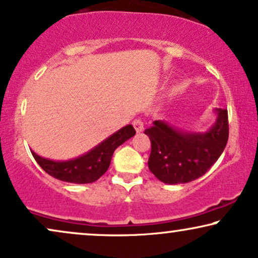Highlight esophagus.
Wrapping results in <instances>:
<instances>
[{"instance_id": "obj_1", "label": "esophagus", "mask_w": 258, "mask_h": 258, "mask_svg": "<svg viewBox=\"0 0 258 258\" xmlns=\"http://www.w3.org/2000/svg\"><path fill=\"white\" fill-rule=\"evenodd\" d=\"M133 125H134V128H135V130H136L137 133H142L143 129H145V126H143V122L141 121V119H139V118L134 119Z\"/></svg>"}]
</instances>
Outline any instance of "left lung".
<instances>
[{
  "instance_id": "obj_1",
  "label": "left lung",
  "mask_w": 258,
  "mask_h": 258,
  "mask_svg": "<svg viewBox=\"0 0 258 258\" xmlns=\"http://www.w3.org/2000/svg\"><path fill=\"white\" fill-rule=\"evenodd\" d=\"M216 122L206 132H187L166 121L145 130L152 142L148 167L160 181L187 183L200 178L225 149L229 139L227 110L215 109Z\"/></svg>"
}]
</instances>
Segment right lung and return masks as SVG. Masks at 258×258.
Wrapping results in <instances>:
<instances>
[{
	"instance_id": "add662e5",
	"label": "right lung",
	"mask_w": 258,
	"mask_h": 258,
	"mask_svg": "<svg viewBox=\"0 0 258 258\" xmlns=\"http://www.w3.org/2000/svg\"><path fill=\"white\" fill-rule=\"evenodd\" d=\"M136 132L132 124L123 126L113 133L108 139L97 145L78 158L71 160H49L32 152L35 161L46 173L53 178L71 183H91L98 180L108 170L111 158L117 147L123 145L126 140L132 139Z\"/></svg>"
}]
</instances>
